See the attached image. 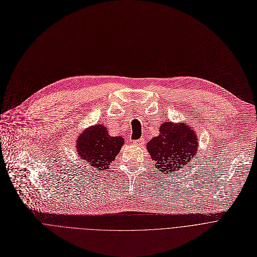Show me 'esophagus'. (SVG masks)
Wrapping results in <instances>:
<instances>
[{
  "instance_id": "1",
  "label": "esophagus",
  "mask_w": 257,
  "mask_h": 257,
  "mask_svg": "<svg viewBox=\"0 0 257 257\" xmlns=\"http://www.w3.org/2000/svg\"><path fill=\"white\" fill-rule=\"evenodd\" d=\"M143 142H144V139H143V138H140V139H137V140H134V141H133V143H134V144H137V145L142 144Z\"/></svg>"
}]
</instances>
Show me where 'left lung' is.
<instances>
[{"label":"left lung","instance_id":"left-lung-1","mask_svg":"<svg viewBox=\"0 0 257 257\" xmlns=\"http://www.w3.org/2000/svg\"><path fill=\"white\" fill-rule=\"evenodd\" d=\"M198 139L195 132L184 124L166 122L160 135L149 141L146 149L162 174H172L184 167L196 155Z\"/></svg>","mask_w":257,"mask_h":257}]
</instances>
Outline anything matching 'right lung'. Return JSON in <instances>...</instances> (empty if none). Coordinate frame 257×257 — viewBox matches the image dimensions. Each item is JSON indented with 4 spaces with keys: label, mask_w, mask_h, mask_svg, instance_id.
Listing matches in <instances>:
<instances>
[{
    "label": "right lung",
    "mask_w": 257,
    "mask_h": 257,
    "mask_svg": "<svg viewBox=\"0 0 257 257\" xmlns=\"http://www.w3.org/2000/svg\"><path fill=\"white\" fill-rule=\"evenodd\" d=\"M124 142L121 136H109L106 128L99 124L86 129L78 137L76 148L82 160L102 171L115 160Z\"/></svg>",
    "instance_id": "1"
}]
</instances>
